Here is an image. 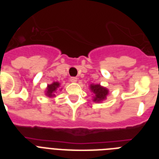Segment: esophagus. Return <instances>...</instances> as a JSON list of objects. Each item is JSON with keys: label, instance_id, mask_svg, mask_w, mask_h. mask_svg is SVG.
I'll use <instances>...</instances> for the list:
<instances>
[{"label": "esophagus", "instance_id": "34e87169", "mask_svg": "<svg viewBox=\"0 0 159 159\" xmlns=\"http://www.w3.org/2000/svg\"><path fill=\"white\" fill-rule=\"evenodd\" d=\"M70 82H77V77H71V78H70Z\"/></svg>", "mask_w": 159, "mask_h": 159}]
</instances>
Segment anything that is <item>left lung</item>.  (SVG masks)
<instances>
[{
	"label": "left lung",
	"instance_id": "1",
	"mask_svg": "<svg viewBox=\"0 0 159 159\" xmlns=\"http://www.w3.org/2000/svg\"><path fill=\"white\" fill-rule=\"evenodd\" d=\"M92 93V101L96 103H102L106 99L109 94V90L100 84H91L89 87Z\"/></svg>",
	"mask_w": 159,
	"mask_h": 159
}]
</instances>
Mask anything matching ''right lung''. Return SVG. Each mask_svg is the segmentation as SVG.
Listing matches in <instances>:
<instances>
[{
  "label": "right lung",
  "instance_id": "1",
  "mask_svg": "<svg viewBox=\"0 0 159 159\" xmlns=\"http://www.w3.org/2000/svg\"><path fill=\"white\" fill-rule=\"evenodd\" d=\"M62 88H61V84L58 82H53L51 84H48L46 87L45 96L48 98H53L56 97L55 93L57 91H62Z\"/></svg>",
  "mask_w": 159,
  "mask_h": 159
}]
</instances>
